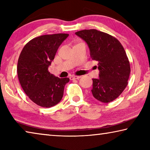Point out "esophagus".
Here are the masks:
<instances>
[{"instance_id": "obj_1", "label": "esophagus", "mask_w": 150, "mask_h": 150, "mask_svg": "<svg viewBox=\"0 0 150 150\" xmlns=\"http://www.w3.org/2000/svg\"><path fill=\"white\" fill-rule=\"evenodd\" d=\"M71 80H76V79H80L81 77L80 76H71L69 77Z\"/></svg>"}]
</instances>
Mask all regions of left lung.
<instances>
[{
    "label": "left lung",
    "mask_w": 150,
    "mask_h": 150,
    "mask_svg": "<svg viewBox=\"0 0 150 150\" xmlns=\"http://www.w3.org/2000/svg\"><path fill=\"white\" fill-rule=\"evenodd\" d=\"M75 34L87 43L93 60L97 61L99 78L93 79V95L102 103L117 98L125 89L130 65L120 42L112 35L95 29L83 30Z\"/></svg>",
    "instance_id": "8db88e82"
}]
</instances>
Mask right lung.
Returning <instances> with one entry per match:
<instances>
[{
	"mask_svg": "<svg viewBox=\"0 0 150 150\" xmlns=\"http://www.w3.org/2000/svg\"><path fill=\"white\" fill-rule=\"evenodd\" d=\"M69 34L43 35L25 45L18 61V77L29 98L42 107L50 108L59 103L69 78L51 74L48 67L55 54Z\"/></svg>",
	"mask_w": 150,
	"mask_h": 150,
	"instance_id": "1",
	"label": "right lung"
}]
</instances>
